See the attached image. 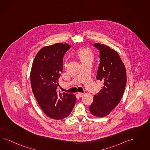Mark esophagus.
<instances>
[{
  "mask_svg": "<svg viewBox=\"0 0 150 150\" xmlns=\"http://www.w3.org/2000/svg\"><path fill=\"white\" fill-rule=\"evenodd\" d=\"M79 97H82L83 96V93H81V92H80V93H79Z\"/></svg>",
  "mask_w": 150,
  "mask_h": 150,
  "instance_id": "esophagus-1",
  "label": "esophagus"
}]
</instances>
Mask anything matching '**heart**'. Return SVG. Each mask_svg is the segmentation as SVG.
I'll return each instance as SVG.
<instances>
[{"label":"heart","mask_w":150,"mask_h":150,"mask_svg":"<svg viewBox=\"0 0 150 150\" xmlns=\"http://www.w3.org/2000/svg\"><path fill=\"white\" fill-rule=\"evenodd\" d=\"M77 55L82 64L91 63L94 58L93 52L88 48L82 49L79 52Z\"/></svg>","instance_id":"heart-1"}]
</instances>
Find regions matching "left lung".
I'll return each mask as SVG.
<instances>
[{"label": "left lung", "mask_w": 150, "mask_h": 150, "mask_svg": "<svg viewBox=\"0 0 150 150\" xmlns=\"http://www.w3.org/2000/svg\"><path fill=\"white\" fill-rule=\"evenodd\" d=\"M93 45L100 52L96 79L104 83L100 92L94 95L90 111L93 115L102 118L109 114L120 102L127 83V73L117 52L99 43Z\"/></svg>", "instance_id": "1"}]
</instances>
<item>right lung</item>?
<instances>
[{"label":"right lung","mask_w":150,"mask_h":150,"mask_svg":"<svg viewBox=\"0 0 150 150\" xmlns=\"http://www.w3.org/2000/svg\"><path fill=\"white\" fill-rule=\"evenodd\" d=\"M70 48L68 44L62 43L44 47L32 64L30 81L33 93L42 110L53 119L69 116L76 100L73 93L57 91L64 55Z\"/></svg>","instance_id":"add662e5"}]
</instances>
